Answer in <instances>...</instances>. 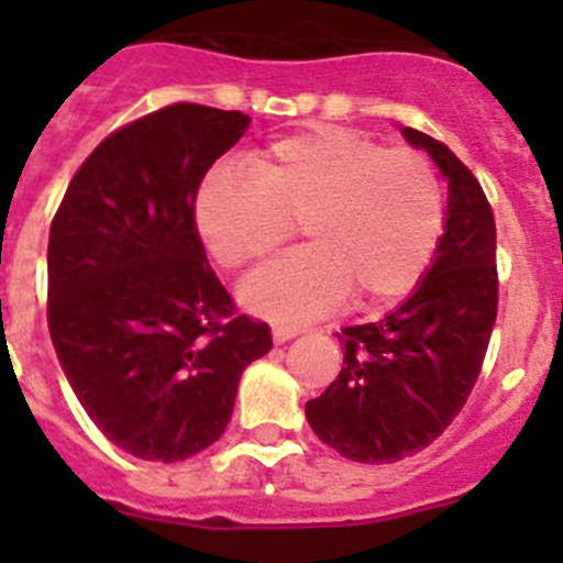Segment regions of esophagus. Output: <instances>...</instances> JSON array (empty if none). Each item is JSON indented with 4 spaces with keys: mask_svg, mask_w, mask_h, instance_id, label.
I'll return each instance as SVG.
<instances>
[{
    "mask_svg": "<svg viewBox=\"0 0 563 563\" xmlns=\"http://www.w3.org/2000/svg\"><path fill=\"white\" fill-rule=\"evenodd\" d=\"M305 329L302 327H291V323H277L275 329H272V338H275V343H288V340H294L297 334H302Z\"/></svg>",
    "mask_w": 563,
    "mask_h": 563,
    "instance_id": "1",
    "label": "esophagus"
}]
</instances>
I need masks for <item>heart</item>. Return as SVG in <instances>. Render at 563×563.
Here are the masks:
<instances>
[{"label": "heart", "mask_w": 563, "mask_h": 563, "mask_svg": "<svg viewBox=\"0 0 563 563\" xmlns=\"http://www.w3.org/2000/svg\"><path fill=\"white\" fill-rule=\"evenodd\" d=\"M291 223L310 247L250 277L247 308L310 318L349 294L354 308H382L428 272L446 225L444 185L422 152L310 128L253 152L247 176H209L196 198L198 236L223 269L275 253Z\"/></svg>", "instance_id": "1"}]
</instances>
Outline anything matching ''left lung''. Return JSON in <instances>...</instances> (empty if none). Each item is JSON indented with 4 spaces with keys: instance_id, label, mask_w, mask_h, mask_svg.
<instances>
[{
    "instance_id": "left-lung-1",
    "label": "left lung",
    "mask_w": 563,
    "mask_h": 563,
    "mask_svg": "<svg viewBox=\"0 0 563 563\" xmlns=\"http://www.w3.org/2000/svg\"><path fill=\"white\" fill-rule=\"evenodd\" d=\"M450 181L446 225L417 291L382 321L343 329V371L305 413L356 463H395L433 444L468 400L498 313L496 220L476 176L441 141L402 128Z\"/></svg>"
}]
</instances>
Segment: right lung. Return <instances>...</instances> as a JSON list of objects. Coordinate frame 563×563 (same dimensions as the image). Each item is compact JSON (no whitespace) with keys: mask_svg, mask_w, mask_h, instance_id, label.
Wrapping results in <instances>:
<instances>
[{"mask_svg":"<svg viewBox=\"0 0 563 563\" xmlns=\"http://www.w3.org/2000/svg\"><path fill=\"white\" fill-rule=\"evenodd\" d=\"M247 124L174 103L113 130L51 223V343L92 422L133 457L214 444L242 371L272 349L264 321L236 316L196 229L201 179Z\"/></svg>","mask_w":563,"mask_h":563,"instance_id":"add662e5","label":"right lung"}]
</instances>
